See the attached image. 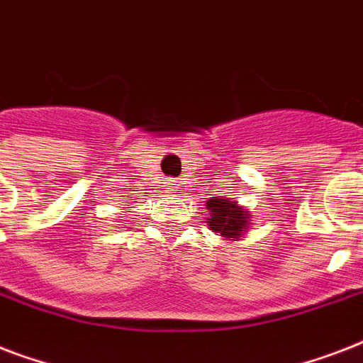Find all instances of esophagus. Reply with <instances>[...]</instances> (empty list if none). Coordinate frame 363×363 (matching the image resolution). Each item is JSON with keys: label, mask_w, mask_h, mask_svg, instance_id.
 Listing matches in <instances>:
<instances>
[{"label": "esophagus", "mask_w": 363, "mask_h": 363, "mask_svg": "<svg viewBox=\"0 0 363 363\" xmlns=\"http://www.w3.org/2000/svg\"><path fill=\"white\" fill-rule=\"evenodd\" d=\"M177 188H179V184H177L175 179H169V181H167V190H165V192H167V194H175Z\"/></svg>", "instance_id": "1"}]
</instances>
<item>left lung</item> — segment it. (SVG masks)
Listing matches in <instances>:
<instances>
[{"instance_id":"1","label":"left lung","mask_w":363,"mask_h":363,"mask_svg":"<svg viewBox=\"0 0 363 363\" xmlns=\"http://www.w3.org/2000/svg\"><path fill=\"white\" fill-rule=\"evenodd\" d=\"M207 209H209V218H207V226L215 233L226 238L228 241H235L238 238L245 235L247 226L250 224V215L247 209H242L238 201H230V199H209L207 201Z\"/></svg>"}]
</instances>
